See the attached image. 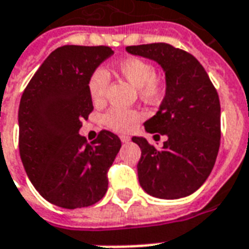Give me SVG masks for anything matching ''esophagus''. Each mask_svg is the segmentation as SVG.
<instances>
[{
	"label": "esophagus",
	"instance_id": "esophagus-1",
	"mask_svg": "<svg viewBox=\"0 0 249 249\" xmlns=\"http://www.w3.org/2000/svg\"><path fill=\"white\" fill-rule=\"evenodd\" d=\"M120 140H121V142H129L130 137L129 136H120Z\"/></svg>",
	"mask_w": 249,
	"mask_h": 249
}]
</instances>
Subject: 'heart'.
Returning a JSON list of instances; mask_svg holds the SVG:
<instances>
[{
  "label": "heart",
  "instance_id": "obj_1",
  "mask_svg": "<svg viewBox=\"0 0 249 249\" xmlns=\"http://www.w3.org/2000/svg\"><path fill=\"white\" fill-rule=\"evenodd\" d=\"M117 72L137 88L140 97L146 101L158 100L163 91V84L154 75V68L143 59L130 58L121 59L116 63ZM109 84V75L104 68H96L88 79V92L95 104H101L106 97L107 88ZM140 113L132 109L112 108L107 112L103 121L109 129L126 133L133 129L140 121Z\"/></svg>",
  "mask_w": 249,
  "mask_h": 249
}]
</instances>
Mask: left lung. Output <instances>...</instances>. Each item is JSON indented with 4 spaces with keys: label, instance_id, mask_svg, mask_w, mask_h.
<instances>
[{
    "label": "left lung",
    "instance_id": "1",
    "mask_svg": "<svg viewBox=\"0 0 249 249\" xmlns=\"http://www.w3.org/2000/svg\"><path fill=\"white\" fill-rule=\"evenodd\" d=\"M126 53L154 60L165 72V97L146 120L148 133L166 136L161 149L133 136L141 149L140 186L160 199H179L203 185L220 142V103L206 70L189 53L167 43L128 46ZM160 137V136H158Z\"/></svg>",
    "mask_w": 249,
    "mask_h": 249
}]
</instances>
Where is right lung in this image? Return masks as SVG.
<instances>
[{
    "label": "right lung",
    "mask_w": 249,
    "mask_h": 249,
    "mask_svg": "<svg viewBox=\"0 0 249 249\" xmlns=\"http://www.w3.org/2000/svg\"><path fill=\"white\" fill-rule=\"evenodd\" d=\"M113 51L107 46H62L40 64L18 109L19 154L29 179L50 203L63 209L92 206L106 195L108 170L120 139L101 130L91 145L79 134L93 110L91 73Z\"/></svg>",
    "instance_id": "1"
}]
</instances>
